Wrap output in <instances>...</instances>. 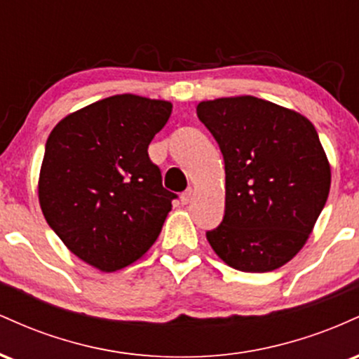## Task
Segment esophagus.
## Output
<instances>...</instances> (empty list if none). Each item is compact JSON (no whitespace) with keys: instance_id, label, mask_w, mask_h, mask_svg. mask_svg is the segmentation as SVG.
Here are the masks:
<instances>
[{"instance_id":"obj_1","label":"esophagus","mask_w":359,"mask_h":359,"mask_svg":"<svg viewBox=\"0 0 359 359\" xmlns=\"http://www.w3.org/2000/svg\"><path fill=\"white\" fill-rule=\"evenodd\" d=\"M192 192H194V189H192V187H189L187 191L182 192V196H180V201H182V204H184V205H187L189 203H191V199H192Z\"/></svg>"}]
</instances>
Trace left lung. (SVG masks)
Wrapping results in <instances>:
<instances>
[{"mask_svg": "<svg viewBox=\"0 0 359 359\" xmlns=\"http://www.w3.org/2000/svg\"><path fill=\"white\" fill-rule=\"evenodd\" d=\"M224 156L226 209L205 233L226 265L250 273L280 269L302 250L331 187L314 125L255 96L197 104Z\"/></svg>", "mask_w": 359, "mask_h": 359, "instance_id": "left-lung-1", "label": "left lung"}]
</instances>
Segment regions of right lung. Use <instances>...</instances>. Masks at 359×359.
Returning a JSON list of instances; mask_svg holds the SVG:
<instances>
[{"label":"right lung","mask_w":359,"mask_h":359,"mask_svg":"<svg viewBox=\"0 0 359 359\" xmlns=\"http://www.w3.org/2000/svg\"><path fill=\"white\" fill-rule=\"evenodd\" d=\"M172 102L118 94L67 114L48 135L39 201L69 250L101 271L131 265L150 250L175 194L162 185L148 145Z\"/></svg>","instance_id":"add662e5"}]
</instances>
